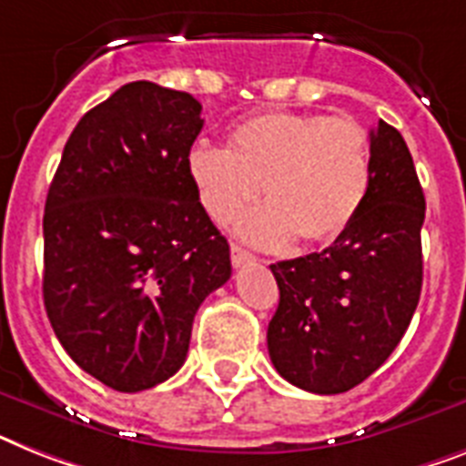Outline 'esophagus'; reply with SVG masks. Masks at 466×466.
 <instances>
[{
	"label": "esophagus",
	"mask_w": 466,
	"mask_h": 466,
	"mask_svg": "<svg viewBox=\"0 0 466 466\" xmlns=\"http://www.w3.org/2000/svg\"><path fill=\"white\" fill-rule=\"evenodd\" d=\"M230 261H233V267H245V264H252L255 261V255H249L248 249L240 248L238 242L230 245Z\"/></svg>",
	"instance_id": "obj_1"
}]
</instances>
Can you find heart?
Wrapping results in <instances>:
<instances>
[{
    "label": "heart",
    "instance_id": "obj_1",
    "mask_svg": "<svg viewBox=\"0 0 466 466\" xmlns=\"http://www.w3.org/2000/svg\"><path fill=\"white\" fill-rule=\"evenodd\" d=\"M190 176L205 209L228 221L261 192L268 205L240 224L264 248L329 245L355 224L371 187V142L345 116L276 111L233 128L228 149L199 147Z\"/></svg>",
    "mask_w": 466,
    "mask_h": 466
}]
</instances>
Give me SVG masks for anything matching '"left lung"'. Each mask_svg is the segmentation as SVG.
I'll use <instances>...</instances> for the list:
<instances>
[{"label": "left lung", "instance_id": "obj_1", "mask_svg": "<svg viewBox=\"0 0 466 466\" xmlns=\"http://www.w3.org/2000/svg\"><path fill=\"white\" fill-rule=\"evenodd\" d=\"M371 187L355 224L324 252L271 264L280 299L268 357L288 383L345 393L386 362L421 295L426 199L407 142L379 121Z\"/></svg>", "mask_w": 466, "mask_h": 466}]
</instances>
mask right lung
Wrapping results in <instances>:
<instances>
[{"mask_svg": "<svg viewBox=\"0 0 466 466\" xmlns=\"http://www.w3.org/2000/svg\"><path fill=\"white\" fill-rule=\"evenodd\" d=\"M187 92L118 87L80 118L47 192L42 295L71 360L137 393L186 362L192 321L230 279V248L199 202Z\"/></svg>", "mask_w": 466, "mask_h": 466, "instance_id": "right-lung-1", "label": "right lung"}]
</instances>
